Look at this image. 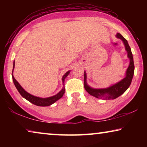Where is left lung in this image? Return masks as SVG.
<instances>
[{
    "label": "left lung",
    "instance_id": "8db88e82",
    "mask_svg": "<svg viewBox=\"0 0 147 147\" xmlns=\"http://www.w3.org/2000/svg\"><path fill=\"white\" fill-rule=\"evenodd\" d=\"M116 37L119 39H121L123 41L126 51H127L128 57L130 59V64L126 70V76L118 83L114 84L108 88L94 89L89 87L87 84V75L86 72H84V88L89 94L96 98H103L105 100H111V99L117 98L127 90L129 86H130L131 80H132L134 74V63L131 49L129 46L127 40L121 34H117Z\"/></svg>",
    "mask_w": 147,
    "mask_h": 147
}]
</instances>
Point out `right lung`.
I'll return each mask as SVG.
<instances>
[{
    "mask_svg": "<svg viewBox=\"0 0 147 147\" xmlns=\"http://www.w3.org/2000/svg\"><path fill=\"white\" fill-rule=\"evenodd\" d=\"M14 67H15V61L13 62V71L14 69ZM69 73H70V71L67 72V73L63 76V77H62V82H63V84L65 82V78L66 77L68 76ZM12 78H13V83L15 84V86L16 87L17 89L18 90L19 93L21 94V95L23 96V98L26 99L27 100L30 102L31 103L34 104L36 106H51V104H53V103L59 100V98H61L62 96H63V94L65 93V87H63V89H62L58 94H56V95L51 96V97H48V98L38 97V96H34V95H32V94L28 93V92H26L23 88H22L21 85H20V84L18 83V82H17L16 80L15 79L14 76L13 75V72H12Z\"/></svg>",
    "mask_w": 147,
    "mask_h": 147,
    "instance_id": "right-lung-1",
    "label": "right lung"
}]
</instances>
